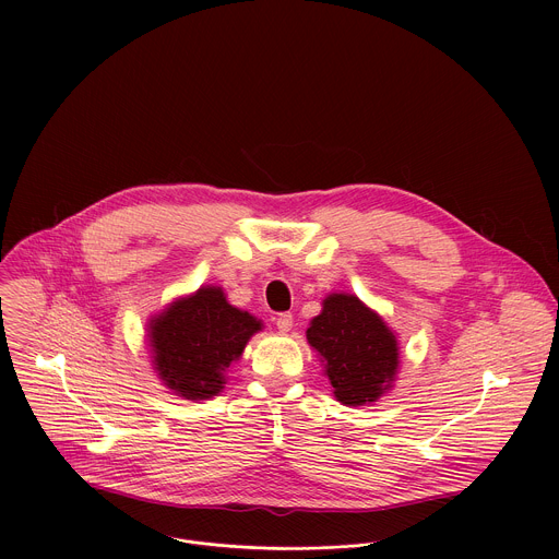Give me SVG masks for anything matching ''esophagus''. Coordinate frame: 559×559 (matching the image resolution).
Returning <instances> with one entry per match:
<instances>
[{"instance_id":"34e87169","label":"esophagus","mask_w":559,"mask_h":559,"mask_svg":"<svg viewBox=\"0 0 559 559\" xmlns=\"http://www.w3.org/2000/svg\"><path fill=\"white\" fill-rule=\"evenodd\" d=\"M275 324H277V329H280V331H290V326H293V314H290V312H282V314H277Z\"/></svg>"}]
</instances>
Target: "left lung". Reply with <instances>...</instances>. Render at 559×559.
I'll return each instance as SVG.
<instances>
[{
    "mask_svg": "<svg viewBox=\"0 0 559 559\" xmlns=\"http://www.w3.org/2000/svg\"><path fill=\"white\" fill-rule=\"evenodd\" d=\"M308 342L326 361V377L342 404L379 399L394 381L399 346L388 324L353 295H329L308 329Z\"/></svg>",
    "mask_w": 559,
    "mask_h": 559,
    "instance_id": "1",
    "label": "left lung"
}]
</instances>
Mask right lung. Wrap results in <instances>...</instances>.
<instances>
[{
    "label": "right lung",
    "mask_w": 559,
    "mask_h": 559,
    "mask_svg": "<svg viewBox=\"0 0 559 559\" xmlns=\"http://www.w3.org/2000/svg\"><path fill=\"white\" fill-rule=\"evenodd\" d=\"M260 320L233 308L222 288H200L171 304L151 324L155 366L169 390L189 400L222 392L224 372L239 359Z\"/></svg>",
    "instance_id": "obj_1"
}]
</instances>
